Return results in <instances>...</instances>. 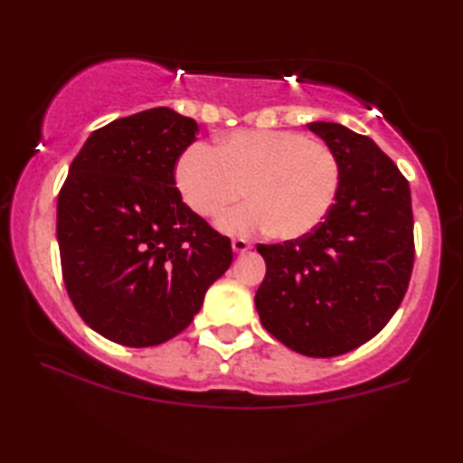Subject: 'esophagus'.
Returning a JSON list of instances; mask_svg holds the SVG:
<instances>
[{"label": "esophagus", "instance_id": "34e87169", "mask_svg": "<svg viewBox=\"0 0 463 463\" xmlns=\"http://www.w3.org/2000/svg\"><path fill=\"white\" fill-rule=\"evenodd\" d=\"M249 249H250V242H249L247 239H234V241H232V250H234V255H242V253H247Z\"/></svg>", "mask_w": 463, "mask_h": 463}]
</instances>
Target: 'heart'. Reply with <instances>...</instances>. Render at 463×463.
I'll use <instances>...</instances> for the list:
<instances>
[{
  "label": "heart",
  "instance_id": "obj_1",
  "mask_svg": "<svg viewBox=\"0 0 463 463\" xmlns=\"http://www.w3.org/2000/svg\"><path fill=\"white\" fill-rule=\"evenodd\" d=\"M175 184L202 218L222 216L247 195L249 203L221 221L224 232L271 231L278 239H300L331 213L341 165L331 146L302 132L242 130L218 148H187L175 165Z\"/></svg>",
  "mask_w": 463,
  "mask_h": 463
}]
</instances>
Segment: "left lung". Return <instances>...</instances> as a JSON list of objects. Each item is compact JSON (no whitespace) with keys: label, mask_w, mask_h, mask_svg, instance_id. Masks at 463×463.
Returning <instances> with one entry per match:
<instances>
[{"label":"left lung","mask_w":463,"mask_h":463,"mask_svg":"<svg viewBox=\"0 0 463 463\" xmlns=\"http://www.w3.org/2000/svg\"><path fill=\"white\" fill-rule=\"evenodd\" d=\"M308 128L339 159V194L312 232L257 247L268 271L255 307L286 347L335 357L370 341L401 307L414 261L411 187L370 137L336 122Z\"/></svg>","instance_id":"8db88e82"}]
</instances>
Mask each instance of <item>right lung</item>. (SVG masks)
I'll return each mask as SVG.
<instances>
[{"label":"right lung","mask_w":463,"mask_h":463,"mask_svg":"<svg viewBox=\"0 0 463 463\" xmlns=\"http://www.w3.org/2000/svg\"><path fill=\"white\" fill-rule=\"evenodd\" d=\"M198 122L153 108L91 132L57 202L62 279L85 325L153 347L192 323L231 268V241L182 202L175 161Z\"/></svg>","instance_id":"add662e5"}]
</instances>
